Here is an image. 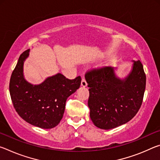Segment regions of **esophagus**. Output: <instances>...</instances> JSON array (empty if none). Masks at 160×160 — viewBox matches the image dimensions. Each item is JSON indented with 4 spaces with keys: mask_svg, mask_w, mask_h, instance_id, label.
<instances>
[{
    "mask_svg": "<svg viewBox=\"0 0 160 160\" xmlns=\"http://www.w3.org/2000/svg\"><path fill=\"white\" fill-rule=\"evenodd\" d=\"M81 86L83 87V88H85V87L87 86V82L84 78H82V82H81Z\"/></svg>",
    "mask_w": 160,
    "mask_h": 160,
    "instance_id": "esophagus-1",
    "label": "esophagus"
}]
</instances>
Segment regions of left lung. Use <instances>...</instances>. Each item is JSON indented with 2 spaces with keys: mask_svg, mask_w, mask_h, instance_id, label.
Segmentation results:
<instances>
[{
  "mask_svg": "<svg viewBox=\"0 0 160 160\" xmlns=\"http://www.w3.org/2000/svg\"><path fill=\"white\" fill-rule=\"evenodd\" d=\"M128 74L116 75L118 68L106 67L87 72L90 92V118L97 128L109 130L125 124L134 117L141 106L146 75L140 60L132 61Z\"/></svg>",
  "mask_w": 160,
  "mask_h": 160,
  "instance_id": "1",
  "label": "left lung"
}]
</instances>
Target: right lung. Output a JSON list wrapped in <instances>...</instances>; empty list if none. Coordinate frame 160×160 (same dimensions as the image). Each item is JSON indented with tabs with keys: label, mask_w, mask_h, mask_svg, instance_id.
<instances>
[{
	"label": "right lung",
	"mask_w": 160,
	"mask_h": 160,
	"mask_svg": "<svg viewBox=\"0 0 160 160\" xmlns=\"http://www.w3.org/2000/svg\"><path fill=\"white\" fill-rule=\"evenodd\" d=\"M29 51L21 54L13 70L9 86L10 97L22 118L34 126L50 129L60 123L66 99L79 89L81 78L69 80L57 73L38 85L29 82L24 75V63Z\"/></svg>",
	"instance_id": "add662e5"
}]
</instances>
